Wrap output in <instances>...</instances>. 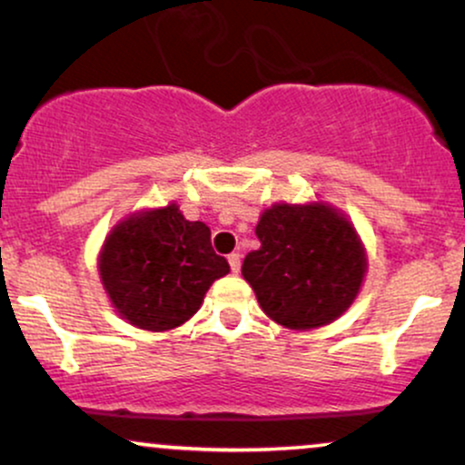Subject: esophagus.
I'll return each mask as SVG.
<instances>
[{"label":"esophagus","instance_id":"34e87169","mask_svg":"<svg viewBox=\"0 0 465 465\" xmlns=\"http://www.w3.org/2000/svg\"><path fill=\"white\" fill-rule=\"evenodd\" d=\"M229 266H232V273H240V260H242V255L238 253V251H233V253H229Z\"/></svg>","mask_w":465,"mask_h":465}]
</instances>
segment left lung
I'll use <instances>...</instances> for the list:
<instances>
[{"mask_svg": "<svg viewBox=\"0 0 465 465\" xmlns=\"http://www.w3.org/2000/svg\"><path fill=\"white\" fill-rule=\"evenodd\" d=\"M260 249L242 277L275 323L312 330L332 323L359 295L367 258L351 223L325 203H275L260 216Z\"/></svg>", "mask_w": 465, "mask_h": 465, "instance_id": "8db88e82", "label": "left lung"}]
</instances>
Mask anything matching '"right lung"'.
<instances>
[{"mask_svg":"<svg viewBox=\"0 0 465 465\" xmlns=\"http://www.w3.org/2000/svg\"><path fill=\"white\" fill-rule=\"evenodd\" d=\"M210 236L205 223L185 221L177 203L117 223L100 251L98 271L122 319L151 332L188 322L207 288L229 273Z\"/></svg>","mask_w":465,"mask_h":465,"instance_id":"1","label":"right lung"}]
</instances>
